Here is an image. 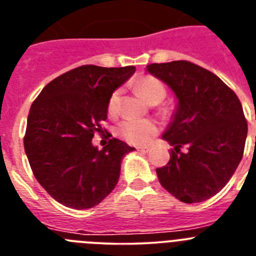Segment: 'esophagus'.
Segmentation results:
<instances>
[{"label":"esophagus","instance_id":"34e87169","mask_svg":"<svg viewBox=\"0 0 256 256\" xmlns=\"http://www.w3.org/2000/svg\"><path fill=\"white\" fill-rule=\"evenodd\" d=\"M137 150L141 151V152H148V148H137Z\"/></svg>","mask_w":256,"mask_h":256}]
</instances>
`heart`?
Listing matches in <instances>:
<instances>
[{
    "mask_svg": "<svg viewBox=\"0 0 256 256\" xmlns=\"http://www.w3.org/2000/svg\"><path fill=\"white\" fill-rule=\"evenodd\" d=\"M140 94L148 102L162 101L166 94V88L155 76H144L136 84ZM120 102V90H115L108 102V114H115ZM118 136L130 144H146L158 133V126L148 119H126L116 128Z\"/></svg>",
    "mask_w": 256,
    "mask_h": 256,
    "instance_id": "b5f03b06",
    "label": "heart"
}]
</instances>
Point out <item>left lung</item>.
I'll use <instances>...</instances> for the list:
<instances>
[{
	"label": "left lung",
	"instance_id": "1",
	"mask_svg": "<svg viewBox=\"0 0 256 256\" xmlns=\"http://www.w3.org/2000/svg\"><path fill=\"white\" fill-rule=\"evenodd\" d=\"M148 72L178 98L174 120L162 134L174 148L168 164L156 169L159 182L186 204L208 200L227 184L242 159L248 136L242 105L220 78L190 61L150 64Z\"/></svg>",
	"mask_w": 256,
	"mask_h": 256
}]
</instances>
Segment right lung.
Wrapping results in <instances>:
<instances>
[{"mask_svg":"<svg viewBox=\"0 0 256 256\" xmlns=\"http://www.w3.org/2000/svg\"><path fill=\"white\" fill-rule=\"evenodd\" d=\"M134 72L82 65L51 80L32 104L24 148L34 177L60 204L90 209L116 186L122 159L134 148L112 138L98 151L92 138L104 134L112 94Z\"/></svg>","mask_w":256,"mask_h":256,"instance_id":"1","label":"right lung"}]
</instances>
